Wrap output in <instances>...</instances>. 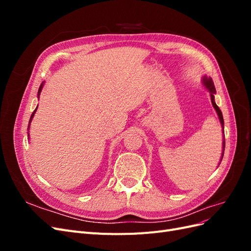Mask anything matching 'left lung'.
I'll list each match as a JSON object with an SVG mask.
<instances>
[{
    "label": "left lung",
    "mask_w": 251,
    "mask_h": 251,
    "mask_svg": "<svg viewBox=\"0 0 251 251\" xmlns=\"http://www.w3.org/2000/svg\"><path fill=\"white\" fill-rule=\"evenodd\" d=\"M202 82L203 85L205 86V88H206L208 90V92L210 94V100H211V103L212 105H214V108L218 114V117H219V120L220 123H221V126H222V132L224 134V119H223V115H222V112L221 110H220V108L218 107V105L216 104V101H215V94H216V88H215V85H214V81H212V79L210 77H207L206 75L205 76H203V79H202ZM223 151H222V157H221V160H220V162L222 161V158H223V155H224V149H225V138L223 137Z\"/></svg>",
    "instance_id": "1"
}]
</instances>
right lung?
Instances as JSON below:
<instances>
[{"label":"right lung","mask_w":251,"mask_h":251,"mask_svg":"<svg viewBox=\"0 0 251 251\" xmlns=\"http://www.w3.org/2000/svg\"><path fill=\"white\" fill-rule=\"evenodd\" d=\"M43 87H44V82H42V85L40 86V89H39V92H37V97H40V94H41V92H42V89H43ZM36 110H37V107H36V109L33 111V113L31 114V117H30V119H29V124H28V132H29V128H30V125H31V121H32V118H33V116H34V114H35V112H36ZM28 136H29V133H28ZM29 139V138H28Z\"/></svg>","instance_id":"right-lung-1"}]
</instances>
